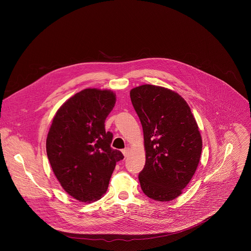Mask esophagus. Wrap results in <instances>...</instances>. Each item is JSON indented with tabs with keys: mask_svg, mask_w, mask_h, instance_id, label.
<instances>
[{
	"mask_svg": "<svg viewBox=\"0 0 251 251\" xmlns=\"http://www.w3.org/2000/svg\"><path fill=\"white\" fill-rule=\"evenodd\" d=\"M122 151H123V153H124L125 157H127V156H128V154H129V149H128V148H126V149H125V150H123Z\"/></svg>",
	"mask_w": 251,
	"mask_h": 251,
	"instance_id": "esophagus-1",
	"label": "esophagus"
}]
</instances>
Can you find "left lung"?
I'll use <instances>...</instances> for the list:
<instances>
[{
	"instance_id": "left-lung-1",
	"label": "left lung",
	"mask_w": 251,
	"mask_h": 251,
	"mask_svg": "<svg viewBox=\"0 0 251 251\" xmlns=\"http://www.w3.org/2000/svg\"><path fill=\"white\" fill-rule=\"evenodd\" d=\"M144 133L146 162L139 173L144 193L166 202L179 196L199 164L202 137L186 101L176 92L154 85L130 91Z\"/></svg>"
}]
</instances>
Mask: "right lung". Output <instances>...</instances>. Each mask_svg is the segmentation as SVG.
Instances as JSON below:
<instances>
[{
  "label": "right lung",
  "instance_id": "obj_1",
  "mask_svg": "<svg viewBox=\"0 0 251 251\" xmlns=\"http://www.w3.org/2000/svg\"><path fill=\"white\" fill-rule=\"evenodd\" d=\"M116 103L110 90L85 89L58 109L47 139V156L56 178L74 199L90 203L106 192L116 162L123 153L113 150L105 120Z\"/></svg>",
  "mask_w": 251,
  "mask_h": 251
}]
</instances>
